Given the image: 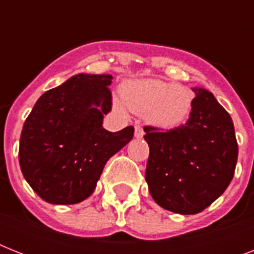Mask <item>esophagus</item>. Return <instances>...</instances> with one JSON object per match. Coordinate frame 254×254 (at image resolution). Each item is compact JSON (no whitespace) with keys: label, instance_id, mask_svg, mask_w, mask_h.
Here are the masks:
<instances>
[{"label":"esophagus","instance_id":"1","mask_svg":"<svg viewBox=\"0 0 254 254\" xmlns=\"http://www.w3.org/2000/svg\"><path fill=\"white\" fill-rule=\"evenodd\" d=\"M143 134H145V131H143L142 127H139V125H135V127H134L135 138H142Z\"/></svg>","mask_w":254,"mask_h":254}]
</instances>
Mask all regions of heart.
Wrapping results in <instances>:
<instances>
[{
	"instance_id": "heart-1",
	"label": "heart",
	"mask_w": 254,
	"mask_h": 254,
	"mask_svg": "<svg viewBox=\"0 0 254 254\" xmlns=\"http://www.w3.org/2000/svg\"><path fill=\"white\" fill-rule=\"evenodd\" d=\"M121 99L129 111L145 115L154 127L173 129L185 124L191 115L193 95L189 88L159 79L127 81L121 87ZM120 112L121 103H116Z\"/></svg>"
}]
</instances>
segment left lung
Instances as JSON below:
<instances>
[{"label": "left lung", "mask_w": 254, "mask_h": 254, "mask_svg": "<svg viewBox=\"0 0 254 254\" xmlns=\"http://www.w3.org/2000/svg\"><path fill=\"white\" fill-rule=\"evenodd\" d=\"M193 92L186 124L167 131L143 127L150 149L145 173L149 191L162 208L182 215L201 212L224 192L239 153L228 112L207 89Z\"/></svg>", "instance_id": "obj_1"}]
</instances>
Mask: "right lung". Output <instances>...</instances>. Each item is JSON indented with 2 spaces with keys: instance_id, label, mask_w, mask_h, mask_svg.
<instances>
[{
  "instance_id": "1",
  "label": "right lung",
  "mask_w": 254,
  "mask_h": 254,
  "mask_svg": "<svg viewBox=\"0 0 254 254\" xmlns=\"http://www.w3.org/2000/svg\"><path fill=\"white\" fill-rule=\"evenodd\" d=\"M111 75L79 73L45 92L26 119L19 165L31 189L51 204H76L96 187L105 163L134 135V127H103L112 109Z\"/></svg>"
}]
</instances>
